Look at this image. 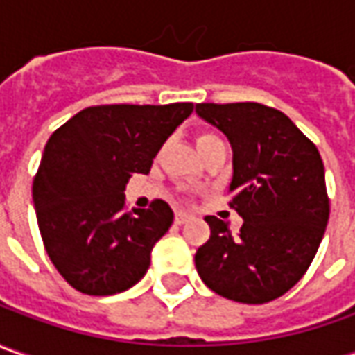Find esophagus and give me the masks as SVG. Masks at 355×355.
<instances>
[{"mask_svg": "<svg viewBox=\"0 0 355 355\" xmlns=\"http://www.w3.org/2000/svg\"><path fill=\"white\" fill-rule=\"evenodd\" d=\"M189 220H190V214H187V212H177V214H175V222H177L178 226L187 224Z\"/></svg>", "mask_w": 355, "mask_h": 355, "instance_id": "1", "label": "esophagus"}]
</instances>
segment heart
<instances>
[{
	"label": "heart",
	"mask_w": 355,
	"mask_h": 355,
	"mask_svg": "<svg viewBox=\"0 0 355 355\" xmlns=\"http://www.w3.org/2000/svg\"><path fill=\"white\" fill-rule=\"evenodd\" d=\"M222 139L214 135V133H208V131H204V133H198L196 135V147H198V151L204 153L206 149H210V147H214V145H220Z\"/></svg>",
	"instance_id": "b5f03b06"
}]
</instances>
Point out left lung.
I'll list each match as a JSON object with an SVG mask.
<instances>
[{"label": "left lung", "mask_w": 355, "mask_h": 355, "mask_svg": "<svg viewBox=\"0 0 355 355\" xmlns=\"http://www.w3.org/2000/svg\"><path fill=\"white\" fill-rule=\"evenodd\" d=\"M234 149L230 208L243 224L206 216L210 239L194 263L206 287L236 302L279 299L306 273L330 216L316 145L283 112L257 102L196 104Z\"/></svg>", "instance_id": "8db88e82"}]
</instances>
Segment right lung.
<instances>
[{"label":"right lung","mask_w":355,"mask_h":355,"mask_svg":"<svg viewBox=\"0 0 355 355\" xmlns=\"http://www.w3.org/2000/svg\"><path fill=\"white\" fill-rule=\"evenodd\" d=\"M194 104L92 105L44 145L33 202L46 255L70 287L105 297L133 287L173 224L165 200L128 212L125 184L147 175Z\"/></svg>","instance_id":"obj_1"}]
</instances>
